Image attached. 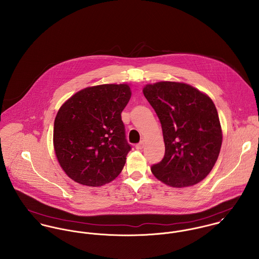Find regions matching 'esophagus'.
Returning <instances> with one entry per match:
<instances>
[{"instance_id":"34e87169","label":"esophagus","mask_w":259,"mask_h":259,"mask_svg":"<svg viewBox=\"0 0 259 259\" xmlns=\"http://www.w3.org/2000/svg\"><path fill=\"white\" fill-rule=\"evenodd\" d=\"M144 146H145V143L142 141V142H140V143L136 146V148H137V149H143Z\"/></svg>"}]
</instances>
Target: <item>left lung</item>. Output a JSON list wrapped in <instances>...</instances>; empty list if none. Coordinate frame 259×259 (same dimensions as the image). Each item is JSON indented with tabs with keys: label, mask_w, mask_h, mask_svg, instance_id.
<instances>
[{
	"label": "left lung",
	"mask_w": 259,
	"mask_h": 259,
	"mask_svg": "<svg viewBox=\"0 0 259 259\" xmlns=\"http://www.w3.org/2000/svg\"><path fill=\"white\" fill-rule=\"evenodd\" d=\"M144 95L161 123L164 156L151 165L153 176L165 185L198 184L214 166L222 143L217 108L197 89L176 81L147 84Z\"/></svg>",
	"instance_id": "left-lung-1"
}]
</instances>
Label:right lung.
Here are the masks:
<instances>
[{
    "label": "right lung",
    "instance_id": "1",
    "mask_svg": "<svg viewBox=\"0 0 259 259\" xmlns=\"http://www.w3.org/2000/svg\"><path fill=\"white\" fill-rule=\"evenodd\" d=\"M131 96L126 83L85 88L58 111L55 152L64 171L75 183L101 186L122 170L132 147L120 113Z\"/></svg>",
    "mask_w": 259,
    "mask_h": 259
}]
</instances>
